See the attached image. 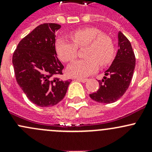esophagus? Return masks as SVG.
<instances>
[{
    "label": "esophagus",
    "mask_w": 152,
    "mask_h": 152,
    "mask_svg": "<svg viewBox=\"0 0 152 152\" xmlns=\"http://www.w3.org/2000/svg\"><path fill=\"white\" fill-rule=\"evenodd\" d=\"M76 80H78V81H79V82H83V83H85V82H87L88 79H83V78H76Z\"/></svg>",
    "instance_id": "34e87169"
}]
</instances>
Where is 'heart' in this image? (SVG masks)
<instances>
[{
  "label": "heart",
  "mask_w": 152,
  "mask_h": 152,
  "mask_svg": "<svg viewBox=\"0 0 152 152\" xmlns=\"http://www.w3.org/2000/svg\"><path fill=\"white\" fill-rule=\"evenodd\" d=\"M73 42L59 38L56 42V51L63 62L73 60L77 56L78 48L86 46L84 59L72 62L67 67L69 76L86 77L97 71L99 63L105 66L112 62L114 56V45L108 35L99 28L88 27L73 31L70 34Z\"/></svg>",
  "instance_id": "heart-1"
}]
</instances>
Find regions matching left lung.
<instances>
[{
	"label": "left lung",
	"mask_w": 152,
	"mask_h": 152,
	"mask_svg": "<svg viewBox=\"0 0 152 152\" xmlns=\"http://www.w3.org/2000/svg\"><path fill=\"white\" fill-rule=\"evenodd\" d=\"M118 50L105 76L99 80V89L90 94L93 100L102 104H111L126 93L132 79L135 67V56L129 39L121 31L118 34Z\"/></svg>",
	"instance_id": "1"
}]
</instances>
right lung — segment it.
<instances>
[{"mask_svg": "<svg viewBox=\"0 0 152 152\" xmlns=\"http://www.w3.org/2000/svg\"><path fill=\"white\" fill-rule=\"evenodd\" d=\"M56 23H43L20 40L12 56L18 84L27 98L41 107H52L63 99L71 80L57 77L64 66L55 48Z\"/></svg>", "mask_w": 152, "mask_h": 152, "instance_id": "1", "label": "right lung"}]
</instances>
